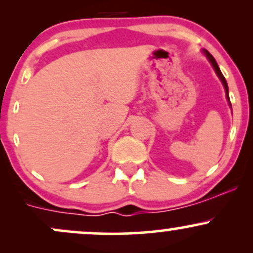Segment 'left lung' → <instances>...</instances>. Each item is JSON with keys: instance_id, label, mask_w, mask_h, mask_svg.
<instances>
[{"instance_id": "left-lung-1", "label": "left lung", "mask_w": 253, "mask_h": 253, "mask_svg": "<svg viewBox=\"0 0 253 253\" xmlns=\"http://www.w3.org/2000/svg\"><path fill=\"white\" fill-rule=\"evenodd\" d=\"M203 53H205V54H206V57L208 58V60H210L211 65H213V68H214V70H215L216 75H217V76H219L220 80H221V82H222L223 86H225V90H226V97H227V100H228V102H229V96H228V85H227V82H226L225 77H223L222 72L220 71L219 65H217V63L215 62V59H214V57L211 56V54L210 52H208L207 50H203ZM229 106H231V102H229ZM231 108H232V106H231Z\"/></svg>"}]
</instances>
